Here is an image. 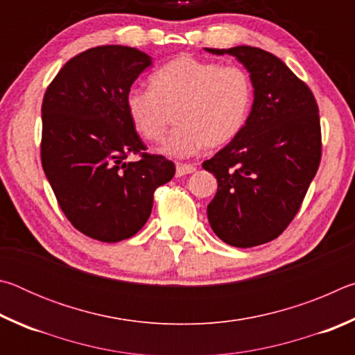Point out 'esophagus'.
I'll use <instances>...</instances> for the list:
<instances>
[{"mask_svg": "<svg viewBox=\"0 0 355 355\" xmlns=\"http://www.w3.org/2000/svg\"><path fill=\"white\" fill-rule=\"evenodd\" d=\"M194 171H196L194 164H183V163L177 164V177L188 175V173H192Z\"/></svg>", "mask_w": 355, "mask_h": 355, "instance_id": "34e87169", "label": "esophagus"}]
</instances>
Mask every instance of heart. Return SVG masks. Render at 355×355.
<instances>
[{
    "mask_svg": "<svg viewBox=\"0 0 355 355\" xmlns=\"http://www.w3.org/2000/svg\"><path fill=\"white\" fill-rule=\"evenodd\" d=\"M150 86L128 92V117L144 139L161 142L175 114L178 128L164 152L178 158L232 142L241 133L254 103V83L248 70L189 55L156 70Z\"/></svg>",
    "mask_w": 355,
    "mask_h": 355,
    "instance_id": "heart-1",
    "label": "heart"
}]
</instances>
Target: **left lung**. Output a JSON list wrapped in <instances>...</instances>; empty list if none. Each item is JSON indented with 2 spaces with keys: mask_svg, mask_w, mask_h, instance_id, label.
<instances>
[{
  "mask_svg": "<svg viewBox=\"0 0 355 355\" xmlns=\"http://www.w3.org/2000/svg\"><path fill=\"white\" fill-rule=\"evenodd\" d=\"M207 51L235 56L254 83L241 133L202 164L218 180L207 208L213 232L235 248H254L280 236L302 205L321 161L320 110L307 84L272 53L245 45Z\"/></svg>",
  "mask_w": 355,
  "mask_h": 355,
  "instance_id": "obj_1",
  "label": "left lung"
}]
</instances>
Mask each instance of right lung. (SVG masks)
<instances>
[{
  "mask_svg": "<svg viewBox=\"0 0 355 355\" xmlns=\"http://www.w3.org/2000/svg\"><path fill=\"white\" fill-rule=\"evenodd\" d=\"M150 64L131 46L89 48L59 70L42 101L45 175L71 225L103 243L136 235L156 188L175 175L172 161L146 152L125 105Z\"/></svg>",
  "mask_w": 355,
  "mask_h": 355,
  "instance_id": "1",
  "label": "right lung"
}]
</instances>
